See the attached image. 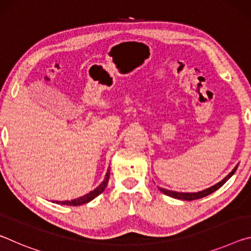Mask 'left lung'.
Segmentation results:
<instances>
[{"label":"left lung","instance_id":"obj_1","mask_svg":"<svg viewBox=\"0 0 251 251\" xmlns=\"http://www.w3.org/2000/svg\"><path fill=\"white\" fill-rule=\"evenodd\" d=\"M237 169V166L232 169V172L229 174L227 177H225L222 181H219L218 184H216L215 186H211L210 188H207L205 190H201V192H198V193H177V192H172V190H167V189H164V188H159V190L161 193H164L165 195H167V196H171L173 198H177V199H181V201H195V199H199V198H202V197H206L208 195H210L211 193H214L217 190L218 188H220L225 182H226L229 178H230L233 174H235Z\"/></svg>","mask_w":251,"mask_h":251}]
</instances>
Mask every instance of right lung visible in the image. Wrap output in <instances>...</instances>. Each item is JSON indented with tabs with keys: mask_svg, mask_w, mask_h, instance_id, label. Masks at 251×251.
I'll use <instances>...</instances> for the list:
<instances>
[{
	"mask_svg": "<svg viewBox=\"0 0 251 251\" xmlns=\"http://www.w3.org/2000/svg\"><path fill=\"white\" fill-rule=\"evenodd\" d=\"M108 179H109V171H107V173H106V176H105V179L104 181L101 182V184L97 187V188H95L93 192L88 193L85 195V196L80 197V198H77V199H73V201H56V203H61V205H66V206H79V205H83V203H86L88 201H91L92 199H94L95 197L99 196V195H100L101 193L104 192L106 186H107L108 184Z\"/></svg>",
	"mask_w": 251,
	"mask_h": 251,
	"instance_id": "right-lung-1",
	"label": "right lung"
}]
</instances>
